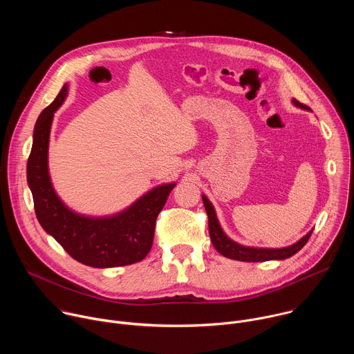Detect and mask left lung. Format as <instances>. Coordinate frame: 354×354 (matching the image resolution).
<instances>
[{
  "label": "left lung",
  "instance_id": "1",
  "mask_svg": "<svg viewBox=\"0 0 354 354\" xmlns=\"http://www.w3.org/2000/svg\"><path fill=\"white\" fill-rule=\"evenodd\" d=\"M292 102L301 108V109H310L307 105L299 102L296 98L292 100ZM203 203L208 215V232L211 242L218 253H221L226 259L238 260V261H246V263H261V261H271V260H285L292 256H295L300 249L304 248V245L308 242L313 230H310L306 236H303L299 242H296L292 246L282 248V249H264V248H248L243 245H239L229 239L225 232L222 230L214 205L209 203V200L203 194Z\"/></svg>",
  "mask_w": 354,
  "mask_h": 354
}]
</instances>
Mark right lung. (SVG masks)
<instances>
[{
  "label": "right lung",
  "mask_w": 354,
  "mask_h": 354,
  "mask_svg": "<svg viewBox=\"0 0 354 354\" xmlns=\"http://www.w3.org/2000/svg\"><path fill=\"white\" fill-rule=\"evenodd\" d=\"M68 93L64 84L57 98L40 113L28 160V185L36 216L43 229L76 261L94 268H112L142 261L154 241L156 219L175 183L157 186L127 209L109 216H87L68 208L55 193L48 172V143L54 112Z\"/></svg>",
  "instance_id": "right-lung-1"
}]
</instances>
